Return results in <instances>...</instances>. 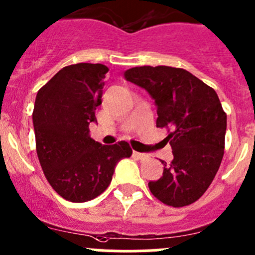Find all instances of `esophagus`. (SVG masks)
<instances>
[{
  "label": "esophagus",
  "mask_w": 255,
  "mask_h": 255,
  "mask_svg": "<svg viewBox=\"0 0 255 255\" xmlns=\"http://www.w3.org/2000/svg\"><path fill=\"white\" fill-rule=\"evenodd\" d=\"M133 155L136 156L137 159H139V160H144V159H147V153H143V152H137V151H133Z\"/></svg>",
  "instance_id": "esophagus-1"
}]
</instances>
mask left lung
<instances>
[{"label": "left lung", "instance_id": "obj_1", "mask_svg": "<svg viewBox=\"0 0 255 255\" xmlns=\"http://www.w3.org/2000/svg\"><path fill=\"white\" fill-rule=\"evenodd\" d=\"M144 89L157 108L156 127L167 128L165 141L174 159L159 180L148 183L162 203L184 207L203 196L219 170L225 148L226 114L216 91L183 68L142 66L125 72Z\"/></svg>", "mask_w": 255, "mask_h": 255}]
</instances>
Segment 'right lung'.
<instances>
[{"label": "right lung", "instance_id": "1", "mask_svg": "<svg viewBox=\"0 0 255 255\" xmlns=\"http://www.w3.org/2000/svg\"><path fill=\"white\" fill-rule=\"evenodd\" d=\"M102 63L66 66L38 91L33 112L36 153L49 184L70 202L90 201L111 184L119 161L132 155L126 141L90 137L108 73Z\"/></svg>", "mask_w": 255, "mask_h": 255}]
</instances>
